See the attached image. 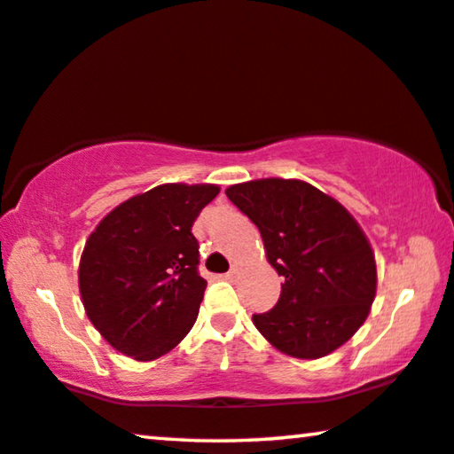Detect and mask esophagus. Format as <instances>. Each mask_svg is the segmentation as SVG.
<instances>
[{"mask_svg": "<svg viewBox=\"0 0 454 454\" xmlns=\"http://www.w3.org/2000/svg\"><path fill=\"white\" fill-rule=\"evenodd\" d=\"M239 274H241V268H239V266H231V270H229V272L225 274V278H229V280H235V278H238Z\"/></svg>", "mask_w": 454, "mask_h": 454, "instance_id": "obj_1", "label": "esophagus"}]
</instances>
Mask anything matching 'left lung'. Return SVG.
I'll return each mask as SVG.
<instances>
[{
  "mask_svg": "<svg viewBox=\"0 0 454 454\" xmlns=\"http://www.w3.org/2000/svg\"><path fill=\"white\" fill-rule=\"evenodd\" d=\"M225 194L260 229L266 258L285 280L274 309L252 317L258 332L293 358L338 350L377 294L374 254L356 219L303 180H252Z\"/></svg>",
  "mask_w": 454,
  "mask_h": 454,
  "instance_id": "obj_1",
  "label": "left lung"
}]
</instances>
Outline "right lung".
Instances as JSON below:
<instances>
[{
	"label": "right lung",
	"instance_id": "right-lung-1",
	"mask_svg": "<svg viewBox=\"0 0 454 454\" xmlns=\"http://www.w3.org/2000/svg\"><path fill=\"white\" fill-rule=\"evenodd\" d=\"M216 184H161L113 208L85 241L80 294L114 350L141 363L192 330L207 280L199 274L196 216Z\"/></svg>",
	"mask_w": 454,
	"mask_h": 454
}]
</instances>
